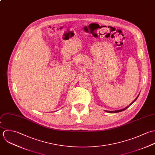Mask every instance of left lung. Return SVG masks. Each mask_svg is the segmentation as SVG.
I'll return each mask as SVG.
<instances>
[{"label":"left lung","instance_id":"1","mask_svg":"<svg viewBox=\"0 0 155 155\" xmlns=\"http://www.w3.org/2000/svg\"><path fill=\"white\" fill-rule=\"evenodd\" d=\"M138 97V96L136 97V99H135V100H134V101H133L132 103H130V104H129L128 106H127V107H125L124 108L121 109V110H116V111H106V112H108V113H119V112H121V111H124V110H125L126 109H127V108H128V107H129L130 105H132V104H133V103H134V102H135V101L137 100V97Z\"/></svg>","mask_w":155,"mask_h":155}]
</instances>
